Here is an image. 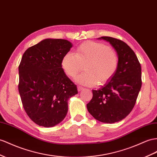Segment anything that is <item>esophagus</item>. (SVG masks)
Segmentation results:
<instances>
[{"label":"esophagus","instance_id":"esophagus-1","mask_svg":"<svg viewBox=\"0 0 157 157\" xmlns=\"http://www.w3.org/2000/svg\"><path fill=\"white\" fill-rule=\"evenodd\" d=\"M83 90V87L79 86H78V91H82Z\"/></svg>","mask_w":157,"mask_h":157}]
</instances>
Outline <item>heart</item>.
I'll list each match as a JSON object with an SVG mask.
<instances>
[{
    "label": "heart",
    "mask_w": 157,
    "mask_h": 157,
    "mask_svg": "<svg viewBox=\"0 0 157 157\" xmlns=\"http://www.w3.org/2000/svg\"><path fill=\"white\" fill-rule=\"evenodd\" d=\"M62 67L68 77L74 78L84 66L85 71L76 82L93 87L105 84L113 78L119 66L117 52L101 42H86L76 48L75 54L67 52L62 59Z\"/></svg>",
    "instance_id": "1"
}]
</instances>
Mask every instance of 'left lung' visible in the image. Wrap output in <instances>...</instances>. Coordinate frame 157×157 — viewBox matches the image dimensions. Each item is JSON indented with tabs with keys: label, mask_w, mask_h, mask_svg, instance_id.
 I'll use <instances>...</instances> for the list:
<instances>
[{
	"label": "left lung",
	"mask_w": 157,
	"mask_h": 157,
	"mask_svg": "<svg viewBox=\"0 0 157 157\" xmlns=\"http://www.w3.org/2000/svg\"><path fill=\"white\" fill-rule=\"evenodd\" d=\"M117 52L119 66L109 82L98 90H92L93 98L87 109L99 121L114 123L125 118L134 107L142 86L141 67L136 54L122 40L102 36Z\"/></svg>",
	"instance_id": "1"
}]
</instances>
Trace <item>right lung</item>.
<instances>
[{"mask_svg":"<svg viewBox=\"0 0 157 157\" xmlns=\"http://www.w3.org/2000/svg\"><path fill=\"white\" fill-rule=\"evenodd\" d=\"M72 47L63 39H45L24 53L18 66V91L30 119L39 126L54 127L65 118L67 100L78 94L62 67Z\"/></svg>","mask_w":157,"mask_h":157,"instance_id":"1","label":"right lung"}]
</instances>
